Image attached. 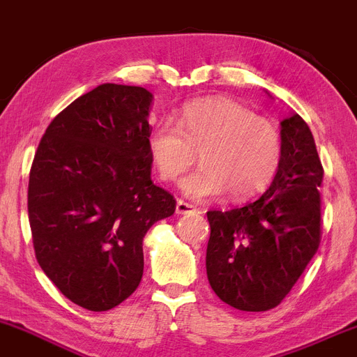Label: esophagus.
<instances>
[{"label": "esophagus", "instance_id": "1", "mask_svg": "<svg viewBox=\"0 0 357 357\" xmlns=\"http://www.w3.org/2000/svg\"><path fill=\"white\" fill-rule=\"evenodd\" d=\"M196 206H192L191 203H186L183 202V199H178V203H176V213L178 215H188V213H196Z\"/></svg>", "mask_w": 357, "mask_h": 357}]
</instances>
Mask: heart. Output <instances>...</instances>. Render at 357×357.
<instances>
[{"label":"heart","mask_w":357,"mask_h":357,"mask_svg":"<svg viewBox=\"0 0 357 357\" xmlns=\"http://www.w3.org/2000/svg\"><path fill=\"white\" fill-rule=\"evenodd\" d=\"M147 149L165 181L186 173L199 151L203 165L184 179V192L203 199L227 191L231 202H243L275 178L282 136L272 122L236 102L202 100L184 107L176 126L158 122Z\"/></svg>","instance_id":"1"}]
</instances>
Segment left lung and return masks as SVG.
Masks as SVG:
<instances>
[{
    "label": "left lung",
    "instance_id": "1",
    "mask_svg": "<svg viewBox=\"0 0 357 357\" xmlns=\"http://www.w3.org/2000/svg\"><path fill=\"white\" fill-rule=\"evenodd\" d=\"M280 126L282 159L268 190L241 208L206 213L208 280L245 312L280 304L321 245L324 167L314 136L298 114Z\"/></svg>",
    "mask_w": 357,
    "mask_h": 357
}]
</instances>
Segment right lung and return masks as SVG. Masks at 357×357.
Listing matches in <instances>:
<instances>
[{
  "label": "right lung",
  "instance_id": "right-lung-1",
  "mask_svg": "<svg viewBox=\"0 0 357 357\" xmlns=\"http://www.w3.org/2000/svg\"><path fill=\"white\" fill-rule=\"evenodd\" d=\"M151 100L142 87L99 85L53 119L31 162L36 260L68 301L93 312L137 289L144 235L176 210L151 179Z\"/></svg>",
  "mask_w": 357,
  "mask_h": 357
}]
</instances>
